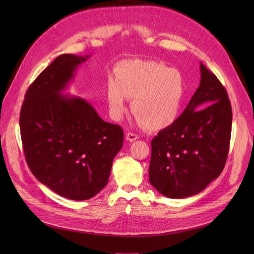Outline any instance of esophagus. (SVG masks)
<instances>
[{"label": "esophagus", "mask_w": 254, "mask_h": 254, "mask_svg": "<svg viewBox=\"0 0 254 254\" xmlns=\"http://www.w3.org/2000/svg\"><path fill=\"white\" fill-rule=\"evenodd\" d=\"M126 138H127V140L128 142H134V141H136V140L139 139V136L136 135V134H134V132H127Z\"/></svg>", "instance_id": "1"}]
</instances>
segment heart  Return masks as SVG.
I'll return each mask as SVG.
<instances>
[{"instance_id":"b5f03b06","label":"heart","mask_w":254,"mask_h":254,"mask_svg":"<svg viewBox=\"0 0 254 254\" xmlns=\"http://www.w3.org/2000/svg\"><path fill=\"white\" fill-rule=\"evenodd\" d=\"M107 82L109 113L120 120L131 100V111L140 126L161 130L174 125L180 116L185 96L182 74L154 61L127 60L115 69Z\"/></svg>"}]
</instances>
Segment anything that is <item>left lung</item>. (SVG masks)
<instances>
[{
	"instance_id": "obj_1",
	"label": "left lung",
	"mask_w": 254,
	"mask_h": 254,
	"mask_svg": "<svg viewBox=\"0 0 254 254\" xmlns=\"http://www.w3.org/2000/svg\"><path fill=\"white\" fill-rule=\"evenodd\" d=\"M201 81L177 122L151 141L149 181L169 198L204 190L222 172L229 153L232 107L217 77L201 63Z\"/></svg>"
}]
</instances>
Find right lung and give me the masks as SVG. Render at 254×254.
Listing matches in <instances>:
<instances>
[{
    "instance_id": "add662e5",
    "label": "right lung",
    "mask_w": 254,
    "mask_h": 254,
    "mask_svg": "<svg viewBox=\"0 0 254 254\" xmlns=\"http://www.w3.org/2000/svg\"><path fill=\"white\" fill-rule=\"evenodd\" d=\"M90 56L62 55L31 84L19 127L33 175L56 193L74 201L95 196L108 183L124 130L106 123L85 100L64 90Z\"/></svg>"
}]
</instances>
